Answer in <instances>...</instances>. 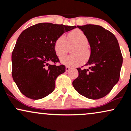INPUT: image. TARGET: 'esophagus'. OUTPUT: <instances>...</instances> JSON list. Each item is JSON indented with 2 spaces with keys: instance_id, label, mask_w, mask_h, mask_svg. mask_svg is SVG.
<instances>
[{
  "instance_id": "obj_1",
  "label": "esophagus",
  "mask_w": 131,
  "mask_h": 131,
  "mask_svg": "<svg viewBox=\"0 0 131 131\" xmlns=\"http://www.w3.org/2000/svg\"><path fill=\"white\" fill-rule=\"evenodd\" d=\"M70 67H68V66H66V72H68V71H69V70H70Z\"/></svg>"
}]
</instances>
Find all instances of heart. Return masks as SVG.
<instances>
[{
	"instance_id": "1",
	"label": "heart",
	"mask_w": 131,
	"mask_h": 131,
	"mask_svg": "<svg viewBox=\"0 0 131 131\" xmlns=\"http://www.w3.org/2000/svg\"><path fill=\"white\" fill-rule=\"evenodd\" d=\"M89 41L86 35L80 29H75L68 34V42L64 35L60 36L54 43V51L59 58H62L67 53L69 47L75 46L72 50L73 54L64 57L61 62L66 66L75 67L79 66L88 59L90 51L88 48Z\"/></svg>"
}]
</instances>
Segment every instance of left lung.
Returning a JSON list of instances; mask_svg holds the SVG:
<instances>
[{"label": "left lung", "mask_w": 131, "mask_h": 131, "mask_svg": "<svg viewBox=\"0 0 131 131\" xmlns=\"http://www.w3.org/2000/svg\"><path fill=\"white\" fill-rule=\"evenodd\" d=\"M86 35L91 55L85 66L77 68L78 77L72 84L78 93L91 99L104 97L119 81L123 56L118 41L111 32L101 26H77Z\"/></svg>", "instance_id": "1"}]
</instances>
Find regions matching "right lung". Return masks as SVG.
Wrapping results in <instances>:
<instances>
[{
    "label": "right lung",
    "instance_id": "add662e5",
    "mask_svg": "<svg viewBox=\"0 0 131 131\" xmlns=\"http://www.w3.org/2000/svg\"><path fill=\"white\" fill-rule=\"evenodd\" d=\"M76 26L38 23L21 32L12 54V77L21 93L31 99L47 96L58 75L66 72L54 51L56 40ZM53 63L52 64L49 63Z\"/></svg>",
    "mask_w": 131,
    "mask_h": 131
}]
</instances>
